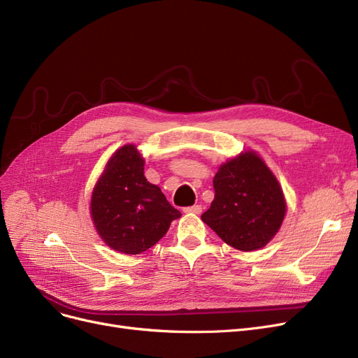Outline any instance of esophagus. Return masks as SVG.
I'll return each mask as SVG.
<instances>
[{
	"label": "esophagus",
	"mask_w": 358,
	"mask_h": 358,
	"mask_svg": "<svg viewBox=\"0 0 358 358\" xmlns=\"http://www.w3.org/2000/svg\"><path fill=\"white\" fill-rule=\"evenodd\" d=\"M184 213H187V214H201L202 213V206L201 205L187 206V208H184Z\"/></svg>",
	"instance_id": "esophagus-1"
}]
</instances>
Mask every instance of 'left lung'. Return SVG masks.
Instances as JSON below:
<instances>
[{"instance_id": "left-lung-1", "label": "left lung", "mask_w": 358, "mask_h": 358, "mask_svg": "<svg viewBox=\"0 0 358 358\" xmlns=\"http://www.w3.org/2000/svg\"><path fill=\"white\" fill-rule=\"evenodd\" d=\"M215 197L202 221L234 249L266 246L279 231L286 202L279 181L255 152L222 164L214 177Z\"/></svg>"}]
</instances>
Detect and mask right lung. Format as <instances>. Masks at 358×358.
<instances>
[{
  "label": "right lung",
  "instance_id": "right-lung-1",
  "mask_svg": "<svg viewBox=\"0 0 358 358\" xmlns=\"http://www.w3.org/2000/svg\"><path fill=\"white\" fill-rule=\"evenodd\" d=\"M181 213L144 177V159L134 144L117 149L91 196V218L103 242L137 255L156 245Z\"/></svg>",
  "mask_w": 358,
  "mask_h": 358
}]
</instances>
